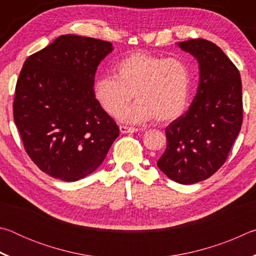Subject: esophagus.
Listing matches in <instances>:
<instances>
[{"mask_svg": "<svg viewBox=\"0 0 256 256\" xmlns=\"http://www.w3.org/2000/svg\"><path fill=\"white\" fill-rule=\"evenodd\" d=\"M120 133L126 134V133H136L138 130L136 128H131V126H125V125H120Z\"/></svg>", "mask_w": 256, "mask_h": 256, "instance_id": "34e87169", "label": "esophagus"}]
</instances>
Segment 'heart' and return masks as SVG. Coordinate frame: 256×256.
I'll return each mask as SVG.
<instances>
[{
  "label": "heart",
  "mask_w": 256,
  "mask_h": 256,
  "mask_svg": "<svg viewBox=\"0 0 256 256\" xmlns=\"http://www.w3.org/2000/svg\"><path fill=\"white\" fill-rule=\"evenodd\" d=\"M114 76H100L94 82V94L107 114L118 118L124 112L133 123L156 120L168 123L182 115L188 105L190 74L178 58H164L146 53H133L114 66Z\"/></svg>",
  "instance_id": "heart-1"
}]
</instances>
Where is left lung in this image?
<instances>
[{
    "mask_svg": "<svg viewBox=\"0 0 256 256\" xmlns=\"http://www.w3.org/2000/svg\"><path fill=\"white\" fill-rule=\"evenodd\" d=\"M198 60V92L188 110L166 128L167 148L157 162L180 184L209 178L226 162L242 122V80L222 48L206 40L178 42Z\"/></svg>",
    "mask_w": 256,
    "mask_h": 256,
    "instance_id": "1",
    "label": "left lung"
}]
</instances>
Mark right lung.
<instances>
[{
  "mask_svg": "<svg viewBox=\"0 0 256 256\" xmlns=\"http://www.w3.org/2000/svg\"><path fill=\"white\" fill-rule=\"evenodd\" d=\"M110 42L63 34L26 60L16 86L14 118L26 152L46 174L76 182L105 159L120 128L94 94Z\"/></svg>",
  "mask_w": 256,
  "mask_h": 256,
  "instance_id": "obj_1",
  "label": "right lung"
}]
</instances>
